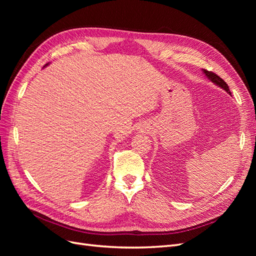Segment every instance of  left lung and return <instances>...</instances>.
Here are the masks:
<instances>
[{
  "label": "left lung",
  "mask_w": 256,
  "mask_h": 256,
  "mask_svg": "<svg viewBox=\"0 0 256 256\" xmlns=\"http://www.w3.org/2000/svg\"><path fill=\"white\" fill-rule=\"evenodd\" d=\"M203 72L205 74V76H207V78L210 80L212 83H214L216 85H218V86H220L221 88H223L224 90H226L228 94L230 95V88H228V85L226 84V82L224 81L223 79H221L219 76H216V74H214L212 72H208L206 70V69H202Z\"/></svg>",
  "instance_id": "8db88e82"
}]
</instances>
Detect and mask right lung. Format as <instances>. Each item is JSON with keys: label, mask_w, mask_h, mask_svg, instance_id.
Here are the masks:
<instances>
[{"label": "right lung", "mask_w": 256, "mask_h": 256, "mask_svg": "<svg viewBox=\"0 0 256 256\" xmlns=\"http://www.w3.org/2000/svg\"><path fill=\"white\" fill-rule=\"evenodd\" d=\"M47 65H48V64H47ZM47 65H46V66H47Z\"/></svg>", "instance_id": "1"}]
</instances>
